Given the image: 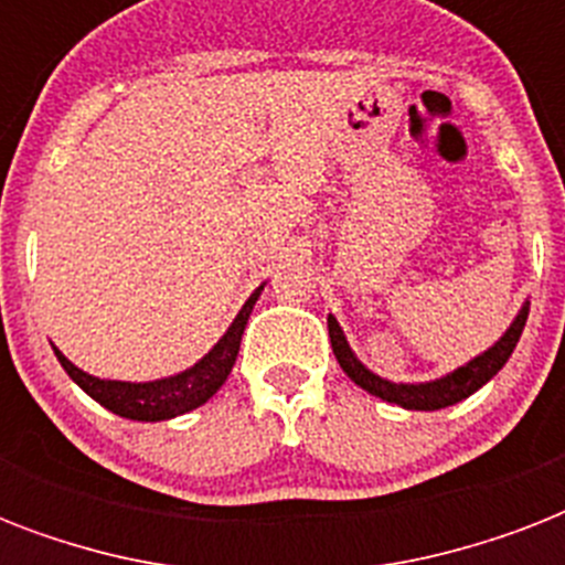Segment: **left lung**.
I'll return each mask as SVG.
<instances>
[{
  "instance_id": "8db88e82",
  "label": "left lung",
  "mask_w": 565,
  "mask_h": 565,
  "mask_svg": "<svg viewBox=\"0 0 565 565\" xmlns=\"http://www.w3.org/2000/svg\"><path fill=\"white\" fill-rule=\"evenodd\" d=\"M525 322L527 305L519 310V317L513 319V326L508 328V334L501 337L492 349L478 354L475 361H469L466 366L455 370L451 375L428 381V384H393V381H384V377L372 375V372L354 358V352L349 349V343H345L343 328L337 326L334 317H328V337H331V349H334L337 354V363H340L345 375L352 377L358 386H363L366 393L377 395V398H384V402L402 404L407 411H439V407H448V404H457L463 402V398H469L475 390H481V386L508 363V358L513 354V349H516L519 337H522Z\"/></svg>"
}]
</instances>
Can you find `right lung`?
<instances>
[{"instance_id": "right-lung-1", "label": "right lung", "mask_w": 565, "mask_h": 565, "mask_svg": "<svg viewBox=\"0 0 565 565\" xmlns=\"http://www.w3.org/2000/svg\"><path fill=\"white\" fill-rule=\"evenodd\" d=\"M264 287H257L248 301L243 305V310L237 313V319L231 322V328L225 331L220 343L213 345L211 352L204 354L202 361L184 370L181 375L161 377V381H149V384H128V381H102V377H93L87 372H82L75 363H70L64 354L57 352V361L66 370V375L73 377L75 384L82 386L84 393L96 398L102 407H108L110 413L117 416H126V419L137 422H161L172 419V416H181V413L193 411L199 404H204L211 398L225 377L231 375V366L237 361L239 340H243V331H246L248 313L255 308L257 296H260Z\"/></svg>"}]
</instances>
